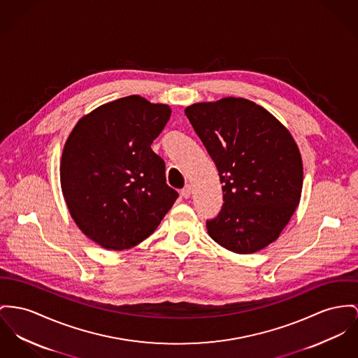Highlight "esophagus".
Here are the masks:
<instances>
[{
    "label": "esophagus",
    "mask_w": 358,
    "mask_h": 358,
    "mask_svg": "<svg viewBox=\"0 0 358 358\" xmlns=\"http://www.w3.org/2000/svg\"><path fill=\"white\" fill-rule=\"evenodd\" d=\"M180 194H182V196L183 198H190L191 195V186L190 185H186L182 191H180Z\"/></svg>",
    "instance_id": "1"
}]
</instances>
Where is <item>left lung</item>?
I'll return each mask as SVG.
<instances>
[{"instance_id":"obj_1","label":"left lung","mask_w":358,"mask_h":358,"mask_svg":"<svg viewBox=\"0 0 358 358\" xmlns=\"http://www.w3.org/2000/svg\"><path fill=\"white\" fill-rule=\"evenodd\" d=\"M185 113L222 183V209L206 221L209 236L236 254L267 247L280 238L301 196L303 160L290 131L243 97L195 103Z\"/></svg>"}]
</instances>
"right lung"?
<instances>
[{
  "instance_id": "1",
  "label": "right lung",
  "mask_w": 358,
  "mask_h": 358,
  "mask_svg": "<svg viewBox=\"0 0 358 358\" xmlns=\"http://www.w3.org/2000/svg\"><path fill=\"white\" fill-rule=\"evenodd\" d=\"M171 117L167 104L120 97L84 115L61 157V189L80 231L103 248L149 238L178 198L150 145Z\"/></svg>"
}]
</instances>
